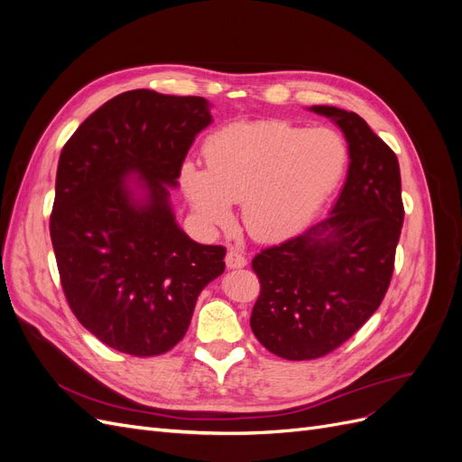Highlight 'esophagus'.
I'll return each instance as SVG.
<instances>
[{"instance_id":"34e87169","label":"esophagus","mask_w":462,"mask_h":462,"mask_svg":"<svg viewBox=\"0 0 462 462\" xmlns=\"http://www.w3.org/2000/svg\"><path fill=\"white\" fill-rule=\"evenodd\" d=\"M226 265H227L229 270L245 268V265H246V258H245V254L241 253V250L229 248V250H227V256H226Z\"/></svg>"}]
</instances>
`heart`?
<instances>
[{
  "instance_id": "b5f03b06",
  "label": "heart",
  "mask_w": 462,
  "mask_h": 462,
  "mask_svg": "<svg viewBox=\"0 0 462 462\" xmlns=\"http://www.w3.org/2000/svg\"><path fill=\"white\" fill-rule=\"evenodd\" d=\"M204 162L206 170L190 160L179 170L180 189L202 226H227L231 204L243 202L246 229L275 241L302 229L337 189L348 148L333 129L241 121L208 136Z\"/></svg>"
}]
</instances>
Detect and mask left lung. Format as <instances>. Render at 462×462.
Wrapping results in <instances>:
<instances>
[{"label":"left lung","instance_id":"left-lung-1","mask_svg":"<svg viewBox=\"0 0 462 462\" xmlns=\"http://www.w3.org/2000/svg\"><path fill=\"white\" fill-rule=\"evenodd\" d=\"M348 144V171L329 216L253 260L256 339L287 360L326 356L382 304L395 268L404 208L395 152L355 111L312 106Z\"/></svg>","mask_w":462,"mask_h":462}]
</instances>
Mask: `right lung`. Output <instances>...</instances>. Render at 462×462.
Segmentation results:
<instances>
[{"label": "right lung", "instance_id": "right-lung-1", "mask_svg": "<svg viewBox=\"0 0 462 462\" xmlns=\"http://www.w3.org/2000/svg\"><path fill=\"white\" fill-rule=\"evenodd\" d=\"M209 123L206 97L131 90L97 107L61 150L50 217L61 287L80 324L119 353L173 348L200 291L226 270V248L192 241L170 202Z\"/></svg>", "mask_w": 462, "mask_h": 462}]
</instances>
